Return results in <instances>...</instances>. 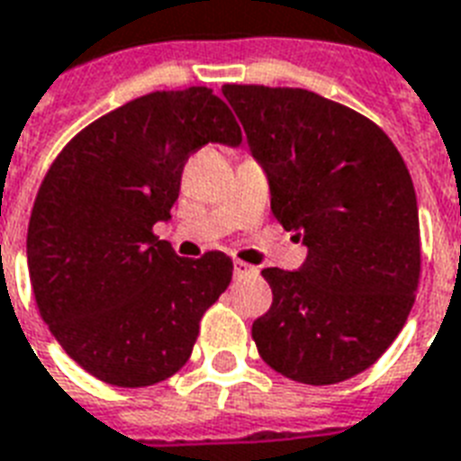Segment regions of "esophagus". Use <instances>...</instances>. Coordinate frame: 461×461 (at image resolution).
<instances>
[{"label": "esophagus", "mask_w": 461, "mask_h": 461, "mask_svg": "<svg viewBox=\"0 0 461 461\" xmlns=\"http://www.w3.org/2000/svg\"><path fill=\"white\" fill-rule=\"evenodd\" d=\"M249 273H254V268H251L249 263L234 261V277H244V276H249Z\"/></svg>", "instance_id": "obj_1"}]
</instances>
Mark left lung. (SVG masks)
Returning <instances> with one entry per match:
<instances>
[{
  "label": "left lung",
  "mask_w": 461,
  "mask_h": 461,
  "mask_svg": "<svg viewBox=\"0 0 461 461\" xmlns=\"http://www.w3.org/2000/svg\"><path fill=\"white\" fill-rule=\"evenodd\" d=\"M270 210L307 246L297 270L263 268L273 304L251 336L302 384H336L377 363L406 324L420 276L413 181L365 115L307 89L224 84Z\"/></svg>",
  "instance_id": "obj_1"
}]
</instances>
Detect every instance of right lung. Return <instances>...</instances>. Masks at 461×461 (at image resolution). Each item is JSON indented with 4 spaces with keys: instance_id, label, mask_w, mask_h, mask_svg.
<instances>
[{
    "instance_id": "right-lung-1",
    "label": "right lung",
    "mask_w": 461,
    "mask_h": 461,
    "mask_svg": "<svg viewBox=\"0 0 461 461\" xmlns=\"http://www.w3.org/2000/svg\"><path fill=\"white\" fill-rule=\"evenodd\" d=\"M241 130L212 89L154 91L84 128L52 161L28 222V276L52 336L115 386H149L191 357L200 316L227 290L231 258L176 256L171 220L185 159Z\"/></svg>"
}]
</instances>
